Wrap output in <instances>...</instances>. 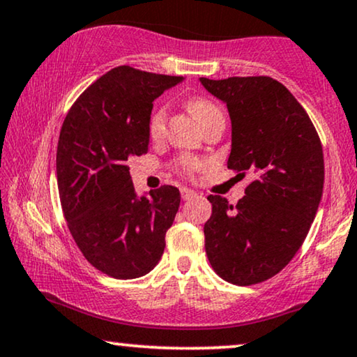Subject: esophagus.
Segmentation results:
<instances>
[{
    "instance_id": "obj_1",
    "label": "esophagus",
    "mask_w": 357,
    "mask_h": 357,
    "mask_svg": "<svg viewBox=\"0 0 357 357\" xmlns=\"http://www.w3.org/2000/svg\"><path fill=\"white\" fill-rule=\"evenodd\" d=\"M180 193H182V198L185 202L193 200V198L197 197V192H193V190H190V188H182L180 190Z\"/></svg>"
}]
</instances>
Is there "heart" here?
<instances>
[{
    "label": "heart",
    "mask_w": 357,
    "mask_h": 357,
    "mask_svg": "<svg viewBox=\"0 0 357 357\" xmlns=\"http://www.w3.org/2000/svg\"><path fill=\"white\" fill-rule=\"evenodd\" d=\"M187 106L190 113L198 119L200 124L208 121V119L215 116V114H221L218 105L213 103L211 100L203 98V96H193V98H190ZM165 118H167V109H165V106H157V108L152 111L149 116V123H147V132H149L151 139H159L162 134H164ZM177 167L180 169V172H183L185 175H192L202 167V160L192 155H183L178 159Z\"/></svg>",
    "instance_id": "obj_1"
}]
</instances>
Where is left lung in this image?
<instances>
[{
	"instance_id": "obj_1",
	"label": "left lung",
	"mask_w": 357,
	"mask_h": 357,
	"mask_svg": "<svg viewBox=\"0 0 357 357\" xmlns=\"http://www.w3.org/2000/svg\"><path fill=\"white\" fill-rule=\"evenodd\" d=\"M200 82L228 106V169L256 177L236 206L220 195L208 197V261L231 284H259L291 261L313 223L325 182L320 137L303 106L274 78Z\"/></svg>"
}]
</instances>
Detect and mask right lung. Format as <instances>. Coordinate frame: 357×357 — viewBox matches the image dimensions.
<instances>
[{
	"label": "right lung",
	"mask_w": 357,
	"mask_h": 357,
	"mask_svg": "<svg viewBox=\"0 0 357 357\" xmlns=\"http://www.w3.org/2000/svg\"><path fill=\"white\" fill-rule=\"evenodd\" d=\"M182 80L116 67L78 96L60 129L57 185L67 226L86 261L114 279L154 269L178 211L172 185L137 197L128 160L149 149L152 101Z\"/></svg>",
	"instance_id": "1"
}]
</instances>
